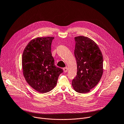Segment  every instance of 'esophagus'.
I'll return each mask as SVG.
<instances>
[{
	"mask_svg": "<svg viewBox=\"0 0 124 124\" xmlns=\"http://www.w3.org/2000/svg\"><path fill=\"white\" fill-rule=\"evenodd\" d=\"M63 70H64V72L65 73L67 72L68 71V68H67V67H65V68H63Z\"/></svg>",
	"mask_w": 124,
	"mask_h": 124,
	"instance_id": "obj_1",
	"label": "esophagus"
}]
</instances>
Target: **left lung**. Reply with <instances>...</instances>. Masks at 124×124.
<instances>
[{
  "mask_svg": "<svg viewBox=\"0 0 124 124\" xmlns=\"http://www.w3.org/2000/svg\"><path fill=\"white\" fill-rule=\"evenodd\" d=\"M74 54L77 63V74L72 80L76 91L86 93L95 87L103 73V57L98 45L84 36L75 38Z\"/></svg>",
  "mask_w": 124,
  "mask_h": 124,
  "instance_id": "8db88e82",
  "label": "left lung"
}]
</instances>
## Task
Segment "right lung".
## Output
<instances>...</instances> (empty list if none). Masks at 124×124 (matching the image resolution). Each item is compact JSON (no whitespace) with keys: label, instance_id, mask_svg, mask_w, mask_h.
I'll return each mask as SVG.
<instances>
[{"label":"right lung","instance_id":"right-lung-1","mask_svg":"<svg viewBox=\"0 0 124 124\" xmlns=\"http://www.w3.org/2000/svg\"><path fill=\"white\" fill-rule=\"evenodd\" d=\"M54 38L40 37L31 40L22 56L24 78L33 89L41 93L49 92L56 86L59 76L63 72L55 65L51 45Z\"/></svg>","mask_w":124,"mask_h":124}]
</instances>
